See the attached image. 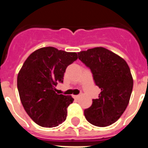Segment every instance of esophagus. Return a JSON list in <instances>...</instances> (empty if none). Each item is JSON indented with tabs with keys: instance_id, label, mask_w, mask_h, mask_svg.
<instances>
[{
	"instance_id": "1",
	"label": "esophagus",
	"mask_w": 148,
	"mask_h": 148,
	"mask_svg": "<svg viewBox=\"0 0 148 148\" xmlns=\"http://www.w3.org/2000/svg\"><path fill=\"white\" fill-rule=\"evenodd\" d=\"M73 97H74V99H78L79 97H80V95H74Z\"/></svg>"
}]
</instances>
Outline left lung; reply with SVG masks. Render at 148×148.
<instances>
[{
    "instance_id": "8db88e82",
    "label": "left lung",
    "mask_w": 148,
    "mask_h": 148,
    "mask_svg": "<svg viewBox=\"0 0 148 148\" xmlns=\"http://www.w3.org/2000/svg\"><path fill=\"white\" fill-rule=\"evenodd\" d=\"M78 58L92 72L95 84L101 89L98 98L84 110L89 123L97 127L114 124L128 105L133 77L127 62L120 56L99 47L79 52Z\"/></svg>"
}]
</instances>
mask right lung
<instances>
[{
	"instance_id": "obj_1",
	"label": "right lung",
	"mask_w": 148,
	"mask_h": 148,
	"mask_svg": "<svg viewBox=\"0 0 148 148\" xmlns=\"http://www.w3.org/2000/svg\"><path fill=\"white\" fill-rule=\"evenodd\" d=\"M77 59L75 52L46 47L34 51L24 61L17 75V89L24 110L38 125L53 127L66 120L74 98L58 95L55 86L62 83L67 67Z\"/></svg>"
}]
</instances>
